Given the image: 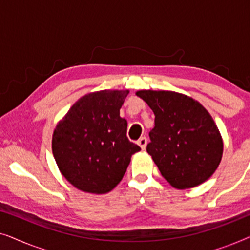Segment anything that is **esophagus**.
Listing matches in <instances>:
<instances>
[{
    "instance_id": "esophagus-1",
    "label": "esophagus",
    "mask_w": 250,
    "mask_h": 250,
    "mask_svg": "<svg viewBox=\"0 0 250 250\" xmlns=\"http://www.w3.org/2000/svg\"><path fill=\"white\" fill-rule=\"evenodd\" d=\"M146 143H148V140H146V136H142V138H140V139H139V141H138V145H139L140 146H141V149H142V150H145V149H146Z\"/></svg>"
}]
</instances>
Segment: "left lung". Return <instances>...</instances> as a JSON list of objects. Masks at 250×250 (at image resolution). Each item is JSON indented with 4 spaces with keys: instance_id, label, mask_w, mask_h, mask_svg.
Listing matches in <instances>:
<instances>
[{
    "instance_id": "1",
    "label": "left lung",
    "mask_w": 250,
    "mask_h": 250,
    "mask_svg": "<svg viewBox=\"0 0 250 250\" xmlns=\"http://www.w3.org/2000/svg\"><path fill=\"white\" fill-rule=\"evenodd\" d=\"M155 114L146 151L164 179L190 189L213 175L223 155V140L214 119L194 99L173 91H138Z\"/></svg>"
}]
</instances>
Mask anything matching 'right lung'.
<instances>
[{"label": "right lung", "mask_w": 250, "mask_h": 250, "mask_svg": "<svg viewBox=\"0 0 250 250\" xmlns=\"http://www.w3.org/2000/svg\"><path fill=\"white\" fill-rule=\"evenodd\" d=\"M127 94L128 90H104L84 95L54 128V159L78 190L97 194L111 191L133 153L141 150L127 139V122L119 116Z\"/></svg>", "instance_id": "add662e5"}]
</instances>
